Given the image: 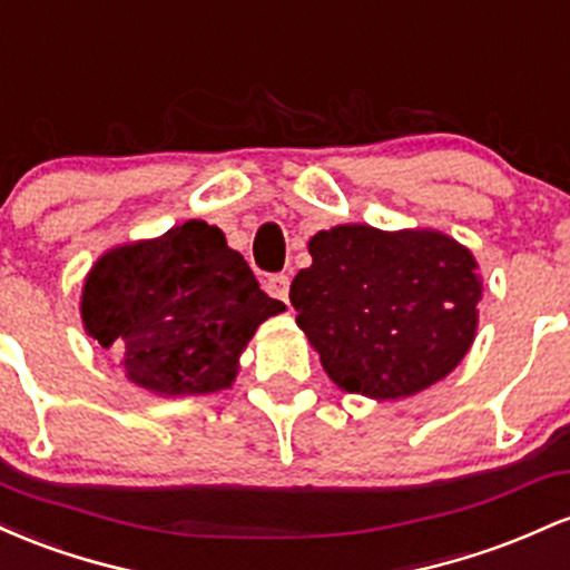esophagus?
<instances>
[{
  "label": "esophagus",
  "instance_id": "obj_1",
  "mask_svg": "<svg viewBox=\"0 0 570 570\" xmlns=\"http://www.w3.org/2000/svg\"><path fill=\"white\" fill-rule=\"evenodd\" d=\"M264 291L272 298H279V302L287 304V293H291V279H287V274H272V277L264 279Z\"/></svg>",
  "mask_w": 570,
  "mask_h": 570
}]
</instances>
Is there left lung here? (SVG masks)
I'll use <instances>...</instances> for the list:
<instances>
[{"mask_svg": "<svg viewBox=\"0 0 570 570\" xmlns=\"http://www.w3.org/2000/svg\"><path fill=\"white\" fill-rule=\"evenodd\" d=\"M291 283L296 323L338 390L399 401L436 385L471 350L482 277L436 228L344 223L309 239Z\"/></svg>", "mask_w": 570, "mask_h": 570, "instance_id": "1", "label": "left lung"}]
</instances>
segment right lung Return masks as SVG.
<instances>
[{"instance_id": "right-lung-1", "label": "right lung", "mask_w": 570, "mask_h": 570, "mask_svg": "<svg viewBox=\"0 0 570 570\" xmlns=\"http://www.w3.org/2000/svg\"><path fill=\"white\" fill-rule=\"evenodd\" d=\"M279 312L285 304L204 220L110 247L80 296L86 334L120 355L131 385L166 399L232 387L247 342Z\"/></svg>"}]
</instances>
